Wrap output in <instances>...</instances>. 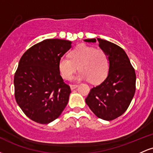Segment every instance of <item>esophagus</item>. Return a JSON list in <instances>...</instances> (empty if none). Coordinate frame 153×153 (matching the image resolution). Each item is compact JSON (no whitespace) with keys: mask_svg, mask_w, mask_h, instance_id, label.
Masks as SVG:
<instances>
[{"mask_svg":"<svg viewBox=\"0 0 153 153\" xmlns=\"http://www.w3.org/2000/svg\"><path fill=\"white\" fill-rule=\"evenodd\" d=\"M78 86V84H73V85H71V88L72 89V90H73V89L76 88Z\"/></svg>","mask_w":153,"mask_h":153,"instance_id":"34e87169","label":"esophagus"}]
</instances>
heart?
<instances>
[{
    "mask_svg": "<svg viewBox=\"0 0 153 153\" xmlns=\"http://www.w3.org/2000/svg\"><path fill=\"white\" fill-rule=\"evenodd\" d=\"M80 70L75 79L90 80L98 83L106 78L110 67L109 57L103 50L82 45L71 52V57L64 55L59 59V69L65 80L72 78L74 73Z\"/></svg>",
    "mask_w": 153,
    "mask_h": 153,
    "instance_id": "1",
    "label": "heart"
}]
</instances>
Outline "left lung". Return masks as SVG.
I'll use <instances>...</instances> for the list:
<instances>
[{
  "instance_id": "obj_1",
  "label": "left lung",
  "mask_w": 153,
  "mask_h": 153,
  "mask_svg": "<svg viewBox=\"0 0 153 153\" xmlns=\"http://www.w3.org/2000/svg\"><path fill=\"white\" fill-rule=\"evenodd\" d=\"M97 40L109 57V71L101 84L91 89L85 103L96 117L111 121L122 115L130 104L136 90V74L126 52L118 45L99 38L84 41Z\"/></svg>"
}]
</instances>
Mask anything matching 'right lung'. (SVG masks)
Returning <instances> with one entry per match:
<instances>
[{"label": "right lung", "mask_w": 153, "mask_h": 153, "mask_svg": "<svg viewBox=\"0 0 153 153\" xmlns=\"http://www.w3.org/2000/svg\"><path fill=\"white\" fill-rule=\"evenodd\" d=\"M71 43L45 39L26 50L20 59L13 80L15 99L26 117L35 122H52L68 104L71 87L61 77L59 61Z\"/></svg>", "instance_id": "right-lung-1"}]
</instances>
